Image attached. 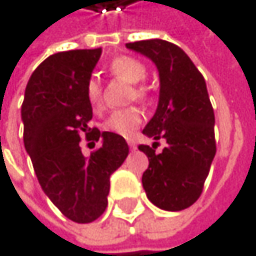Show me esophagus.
<instances>
[{
    "mask_svg": "<svg viewBox=\"0 0 256 256\" xmlns=\"http://www.w3.org/2000/svg\"><path fill=\"white\" fill-rule=\"evenodd\" d=\"M128 144H130V148H131V149H136V148H137V144H136V142H134V140H128Z\"/></svg>",
    "mask_w": 256,
    "mask_h": 256,
    "instance_id": "obj_1",
    "label": "esophagus"
}]
</instances>
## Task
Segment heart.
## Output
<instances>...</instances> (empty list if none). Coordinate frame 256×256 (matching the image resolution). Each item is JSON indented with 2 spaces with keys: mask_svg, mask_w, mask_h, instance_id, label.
<instances>
[{
  "mask_svg": "<svg viewBox=\"0 0 256 256\" xmlns=\"http://www.w3.org/2000/svg\"><path fill=\"white\" fill-rule=\"evenodd\" d=\"M110 70L114 75H118L132 84L143 81L148 74V70L142 62H138L137 58H132V57H126V56L114 58L110 64ZM136 94L137 96H143L144 88H142V87L137 88ZM86 100L93 112H100L102 108V92H101V84L96 78H90L87 81ZM140 122H142L140 108L128 107V108L113 112L104 122V130L108 132L118 134L120 137H130L134 132V130L140 125Z\"/></svg>",
  "mask_w": 256,
  "mask_h": 256,
  "instance_id": "heart-1",
  "label": "heart"
}]
</instances>
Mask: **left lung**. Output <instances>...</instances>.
I'll use <instances>...</instances> for the list:
<instances>
[{
	"mask_svg": "<svg viewBox=\"0 0 256 256\" xmlns=\"http://www.w3.org/2000/svg\"><path fill=\"white\" fill-rule=\"evenodd\" d=\"M126 48L148 57L158 70V106L143 130L154 138L140 144L149 166L142 176L148 199L166 211H181L193 205L204 188L216 155L214 112L202 74L176 45L150 39L126 44ZM168 144L155 152L156 140Z\"/></svg>",
	"mask_w": 256,
	"mask_h": 256,
	"instance_id": "1",
	"label": "left lung"
}]
</instances>
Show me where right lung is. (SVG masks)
Listing matches in <instances>:
<instances>
[{
	"mask_svg": "<svg viewBox=\"0 0 256 256\" xmlns=\"http://www.w3.org/2000/svg\"><path fill=\"white\" fill-rule=\"evenodd\" d=\"M101 54L96 48L50 56L30 76L20 108L24 144L38 181L50 200L76 223L102 216L110 176L130 152L124 137L88 128L93 113L86 84ZM87 130L92 131L89 140L102 142L88 157L79 148V134Z\"/></svg>",
	"mask_w": 256,
	"mask_h": 256,
	"instance_id": "add662e5",
	"label": "right lung"
}]
</instances>
